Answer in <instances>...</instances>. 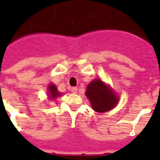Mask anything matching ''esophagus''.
I'll list each match as a JSON object with an SVG mask.
<instances>
[{
  "label": "esophagus",
  "mask_w": 160,
  "mask_h": 160,
  "mask_svg": "<svg viewBox=\"0 0 160 160\" xmlns=\"http://www.w3.org/2000/svg\"><path fill=\"white\" fill-rule=\"evenodd\" d=\"M70 90H71V92H73V93H77L78 88L72 87V88H71V89H70Z\"/></svg>",
  "instance_id": "obj_1"
}]
</instances>
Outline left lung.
Returning a JSON list of instances; mask_svg holds the SVG:
<instances>
[{
	"mask_svg": "<svg viewBox=\"0 0 160 160\" xmlns=\"http://www.w3.org/2000/svg\"><path fill=\"white\" fill-rule=\"evenodd\" d=\"M85 95L90 100L93 109L99 113L113 109L119 100L110 88L99 79H95L88 85Z\"/></svg>",
	"mask_w": 160,
	"mask_h": 160,
	"instance_id": "obj_1",
	"label": "left lung"
}]
</instances>
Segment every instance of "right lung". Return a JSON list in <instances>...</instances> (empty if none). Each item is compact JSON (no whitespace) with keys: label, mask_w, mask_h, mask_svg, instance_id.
Returning <instances> with one entry per match:
<instances>
[{"label":"right lung","mask_w":160,"mask_h":160,"mask_svg":"<svg viewBox=\"0 0 160 160\" xmlns=\"http://www.w3.org/2000/svg\"><path fill=\"white\" fill-rule=\"evenodd\" d=\"M48 90H49V95L51 96V99H55V98L58 97V96H60V94L58 92L57 88L55 86V85H50L48 87Z\"/></svg>","instance_id":"right-lung-1"}]
</instances>
